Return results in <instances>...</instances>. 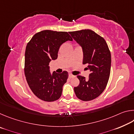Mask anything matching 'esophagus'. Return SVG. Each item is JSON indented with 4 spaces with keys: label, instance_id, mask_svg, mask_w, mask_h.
<instances>
[{
    "label": "esophagus",
    "instance_id": "34e87169",
    "mask_svg": "<svg viewBox=\"0 0 134 134\" xmlns=\"http://www.w3.org/2000/svg\"><path fill=\"white\" fill-rule=\"evenodd\" d=\"M69 78H73V77H75L76 76H74V75H72V74H71V73H69Z\"/></svg>",
    "mask_w": 134,
    "mask_h": 134
}]
</instances>
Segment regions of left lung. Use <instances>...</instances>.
Here are the masks:
<instances>
[{"instance_id":"left-lung-1","label":"left lung","mask_w":134,"mask_h":134,"mask_svg":"<svg viewBox=\"0 0 134 134\" xmlns=\"http://www.w3.org/2000/svg\"><path fill=\"white\" fill-rule=\"evenodd\" d=\"M82 48L83 64L90 71L88 79L77 76L80 84L74 88L76 96L83 101L98 97L107 85L110 76L111 55L105 40L90 29L69 32Z\"/></svg>"}]
</instances>
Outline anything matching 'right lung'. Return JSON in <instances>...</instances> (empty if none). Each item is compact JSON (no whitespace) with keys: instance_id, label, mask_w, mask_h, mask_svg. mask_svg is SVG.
<instances>
[{"instance_id":"1","label":"right lung","mask_w":134,"mask_h":134,"mask_svg":"<svg viewBox=\"0 0 134 134\" xmlns=\"http://www.w3.org/2000/svg\"><path fill=\"white\" fill-rule=\"evenodd\" d=\"M67 41L72 39L67 32L44 30L35 34L27 44L25 74L34 94L42 100L53 102L62 96L69 74L51 72L49 63L57 58L60 46Z\"/></svg>"}]
</instances>
